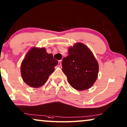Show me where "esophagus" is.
I'll use <instances>...</instances> for the list:
<instances>
[{"mask_svg":"<svg viewBox=\"0 0 127 127\" xmlns=\"http://www.w3.org/2000/svg\"><path fill=\"white\" fill-rule=\"evenodd\" d=\"M61 61H62V60L59 61V62H58V66H61Z\"/></svg>","mask_w":127,"mask_h":127,"instance_id":"34e87169","label":"esophagus"}]
</instances>
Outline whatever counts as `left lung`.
<instances>
[{
  "label": "left lung",
  "instance_id": "left-lung-1",
  "mask_svg": "<svg viewBox=\"0 0 127 127\" xmlns=\"http://www.w3.org/2000/svg\"><path fill=\"white\" fill-rule=\"evenodd\" d=\"M62 66L69 84L79 91L91 88L98 77V62L83 43H77L69 48L68 55L63 58Z\"/></svg>",
  "mask_w": 127,
  "mask_h": 127
}]
</instances>
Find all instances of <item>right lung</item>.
Returning <instances> with one entry per match:
<instances>
[{
  "mask_svg": "<svg viewBox=\"0 0 127 127\" xmlns=\"http://www.w3.org/2000/svg\"><path fill=\"white\" fill-rule=\"evenodd\" d=\"M58 61L48 54L45 48L32 47L26 54L21 65L24 82L31 87L38 88L47 81Z\"/></svg>",
  "mask_w": 127,
  "mask_h": 127,
  "instance_id": "1",
  "label": "right lung"
}]
</instances>
